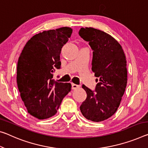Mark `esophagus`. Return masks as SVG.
<instances>
[{
  "label": "esophagus",
  "instance_id": "esophagus-1",
  "mask_svg": "<svg viewBox=\"0 0 148 148\" xmlns=\"http://www.w3.org/2000/svg\"><path fill=\"white\" fill-rule=\"evenodd\" d=\"M79 88V86L78 85H76V84H72V90H76Z\"/></svg>",
  "mask_w": 148,
  "mask_h": 148
}]
</instances>
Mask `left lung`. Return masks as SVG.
Instances as JSON below:
<instances>
[{"label":"left lung","mask_w":148,"mask_h":148,"mask_svg":"<svg viewBox=\"0 0 148 148\" xmlns=\"http://www.w3.org/2000/svg\"><path fill=\"white\" fill-rule=\"evenodd\" d=\"M78 34L89 42L93 51L91 70L97 78L95 90L82 86L87 97L79 109L87 119L101 122L115 113L125 91V55L118 41L107 33L93 27H82Z\"/></svg>","instance_id":"obj_1"}]
</instances>
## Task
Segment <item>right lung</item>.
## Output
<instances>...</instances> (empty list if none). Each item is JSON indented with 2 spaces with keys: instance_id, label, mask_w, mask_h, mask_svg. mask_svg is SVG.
Returning <instances> with one entry per match:
<instances>
[{
  "instance_id": "add662e5",
  "label": "right lung",
  "mask_w": 148,
  "mask_h": 148,
  "mask_svg": "<svg viewBox=\"0 0 148 148\" xmlns=\"http://www.w3.org/2000/svg\"><path fill=\"white\" fill-rule=\"evenodd\" d=\"M72 29L63 27L44 31L25 44L17 64V84L27 112L39 119L57 113L71 90L70 83L55 82L53 72L60 69V54Z\"/></svg>"
}]
</instances>
